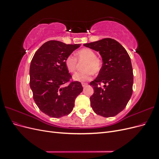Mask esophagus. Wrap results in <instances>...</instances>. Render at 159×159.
<instances>
[{"label":"esophagus","mask_w":159,"mask_h":159,"mask_svg":"<svg viewBox=\"0 0 159 159\" xmlns=\"http://www.w3.org/2000/svg\"><path fill=\"white\" fill-rule=\"evenodd\" d=\"M81 84H82V86H83V87H84V88H85V86L88 85V83H85V82H82V83H81Z\"/></svg>","instance_id":"obj_1"}]
</instances>
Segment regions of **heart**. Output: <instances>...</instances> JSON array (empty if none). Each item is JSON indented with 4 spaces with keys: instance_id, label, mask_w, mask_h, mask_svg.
Instances as JSON below:
<instances>
[{
    "instance_id": "1",
    "label": "heart",
    "mask_w": 159,
    "mask_h": 159,
    "mask_svg": "<svg viewBox=\"0 0 159 159\" xmlns=\"http://www.w3.org/2000/svg\"><path fill=\"white\" fill-rule=\"evenodd\" d=\"M75 57L71 55L68 56L65 59V65L67 70L72 73L78 67V61L84 60L82 64L83 70L76 72L73 75L74 80L78 81H86L91 79L93 72L97 74L102 68V60L100 57L96 56L93 50L88 48L80 49L75 52Z\"/></svg>"
}]
</instances>
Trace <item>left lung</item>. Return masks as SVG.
I'll return each instance as SVG.
<instances>
[{"instance_id": "8db88e82", "label": "left lung", "mask_w": 159, "mask_h": 159, "mask_svg": "<svg viewBox=\"0 0 159 159\" xmlns=\"http://www.w3.org/2000/svg\"><path fill=\"white\" fill-rule=\"evenodd\" d=\"M99 52L102 57V70L90 82L94 89L90 97L94 112L105 117H113L125 108L133 93V72L127 52L118 42L104 38L84 44ZM102 83L104 84L102 88Z\"/></svg>"}]
</instances>
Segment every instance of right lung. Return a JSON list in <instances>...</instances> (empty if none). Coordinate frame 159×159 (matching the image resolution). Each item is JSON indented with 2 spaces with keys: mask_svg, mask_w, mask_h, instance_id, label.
Wrapping results in <instances>:
<instances>
[{
  "mask_svg": "<svg viewBox=\"0 0 159 159\" xmlns=\"http://www.w3.org/2000/svg\"><path fill=\"white\" fill-rule=\"evenodd\" d=\"M80 46L50 40L44 43L32 57L30 86L33 99L41 111L51 117L70 114L77 96L82 92L81 84L71 80L65 65V59ZM68 83V86H63Z\"/></svg>",
  "mask_w": 159,
  "mask_h": 159,
  "instance_id": "1",
  "label": "right lung"
}]
</instances>
